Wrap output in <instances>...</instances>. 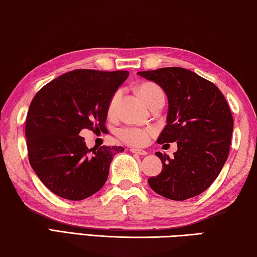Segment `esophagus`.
Instances as JSON below:
<instances>
[{
    "label": "esophagus",
    "mask_w": 257,
    "mask_h": 257,
    "mask_svg": "<svg viewBox=\"0 0 257 257\" xmlns=\"http://www.w3.org/2000/svg\"><path fill=\"white\" fill-rule=\"evenodd\" d=\"M130 151H131V153H133V154L140 155V156H146V155L148 154L146 150H144V149H138V148H132V149H130Z\"/></svg>",
    "instance_id": "obj_1"
}]
</instances>
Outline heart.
Instances as JSON below:
<instances>
[{
  "label": "heart",
  "instance_id": "b5f03b06",
  "mask_svg": "<svg viewBox=\"0 0 257 257\" xmlns=\"http://www.w3.org/2000/svg\"><path fill=\"white\" fill-rule=\"evenodd\" d=\"M138 93L142 100L151 108L158 101H164V92L157 84L147 82L142 83L138 87ZM119 100V92L111 96L108 104V112L113 113L116 110L117 103ZM154 133L151 127H134V126H126L119 130L118 137L121 141L131 146H145L149 141V138Z\"/></svg>",
  "mask_w": 257,
  "mask_h": 257
}]
</instances>
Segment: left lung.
<instances>
[{"label": "left lung", "mask_w": 257, "mask_h": 257, "mask_svg": "<svg viewBox=\"0 0 257 257\" xmlns=\"http://www.w3.org/2000/svg\"><path fill=\"white\" fill-rule=\"evenodd\" d=\"M138 74L167 95V124L157 142L178 144L173 158L156 153L163 170L148 180L150 188L172 200L200 195L215 181L229 155L233 118L224 95L215 84L181 67Z\"/></svg>", "instance_id": "left-lung-1"}]
</instances>
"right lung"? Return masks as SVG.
<instances>
[{"mask_svg":"<svg viewBox=\"0 0 257 257\" xmlns=\"http://www.w3.org/2000/svg\"><path fill=\"white\" fill-rule=\"evenodd\" d=\"M128 74L76 69L53 79L34 96L25 127L28 159L54 195L82 200L106 183L113 156L124 148L89 149L79 133L106 128L109 101Z\"/></svg>","mask_w":257,"mask_h":257,"instance_id":"obj_1","label":"right lung"}]
</instances>
